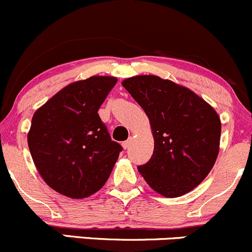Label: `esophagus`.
<instances>
[{
    "label": "esophagus",
    "mask_w": 252,
    "mask_h": 252,
    "mask_svg": "<svg viewBox=\"0 0 252 252\" xmlns=\"http://www.w3.org/2000/svg\"><path fill=\"white\" fill-rule=\"evenodd\" d=\"M130 142H131V139H129V140L124 141V142L122 143V146H123V148H124V149H128V148H129V146H130Z\"/></svg>",
    "instance_id": "34e87169"
}]
</instances>
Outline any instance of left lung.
I'll use <instances>...</instances> for the list:
<instances>
[{"label":"left lung","instance_id":"obj_1","mask_svg":"<svg viewBox=\"0 0 252 252\" xmlns=\"http://www.w3.org/2000/svg\"><path fill=\"white\" fill-rule=\"evenodd\" d=\"M122 85L148 116L154 137L153 156L137 167L140 173L165 197L191 191L219 154L217 111L189 88L156 75L132 76Z\"/></svg>","mask_w":252,"mask_h":252}]
</instances>
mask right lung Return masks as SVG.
Here are the masks:
<instances>
[{
	"label": "right lung",
	"mask_w": 252,
	"mask_h": 252,
	"mask_svg": "<svg viewBox=\"0 0 252 252\" xmlns=\"http://www.w3.org/2000/svg\"><path fill=\"white\" fill-rule=\"evenodd\" d=\"M116 84L113 76L73 82L33 115L29 148L41 178L55 191L88 197L111 175L122 146L111 140L98 110Z\"/></svg>",
	"instance_id": "add662e5"
}]
</instances>
